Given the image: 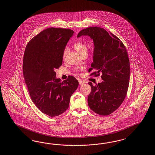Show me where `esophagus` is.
I'll list each match as a JSON object with an SVG mask.
<instances>
[{
  "label": "esophagus",
  "instance_id": "obj_1",
  "mask_svg": "<svg viewBox=\"0 0 155 155\" xmlns=\"http://www.w3.org/2000/svg\"><path fill=\"white\" fill-rule=\"evenodd\" d=\"M79 84L80 85H83L84 84H85V82L83 80H79Z\"/></svg>",
  "mask_w": 155,
  "mask_h": 155
}]
</instances>
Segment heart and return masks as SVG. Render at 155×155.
<instances>
[{
	"label": "heart",
	"instance_id": "heart-1",
	"mask_svg": "<svg viewBox=\"0 0 155 155\" xmlns=\"http://www.w3.org/2000/svg\"><path fill=\"white\" fill-rule=\"evenodd\" d=\"M74 47L76 51L78 52L81 56L83 55V54H85V53L87 54V51H88L87 45L83 41H76L74 44ZM68 52V48H65L64 49V52H63V57L64 58L65 57V56H66Z\"/></svg>",
	"mask_w": 155,
	"mask_h": 155
}]
</instances>
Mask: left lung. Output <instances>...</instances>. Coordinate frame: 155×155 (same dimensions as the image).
<instances>
[{
  "mask_svg": "<svg viewBox=\"0 0 155 155\" xmlns=\"http://www.w3.org/2000/svg\"><path fill=\"white\" fill-rule=\"evenodd\" d=\"M88 36L94 43L93 60L89 72L102 74V83H91V91L87 97L89 107L100 115L107 116L116 110L127 93L130 79V62L122 41L111 32L99 27L87 28L77 35Z\"/></svg>",
  "mask_w": 155,
  "mask_h": 155,
  "instance_id": "left-lung-1",
  "label": "left lung"
}]
</instances>
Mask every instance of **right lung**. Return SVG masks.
<instances>
[{"label": "right lung", "mask_w": 155, "mask_h": 155, "mask_svg": "<svg viewBox=\"0 0 155 155\" xmlns=\"http://www.w3.org/2000/svg\"><path fill=\"white\" fill-rule=\"evenodd\" d=\"M74 32L48 28L34 37L24 53L23 74L32 101L43 113L55 117L68 110L79 82L72 76L61 81L55 69L62 64L63 52Z\"/></svg>", "instance_id": "right-lung-1"}]
</instances>
